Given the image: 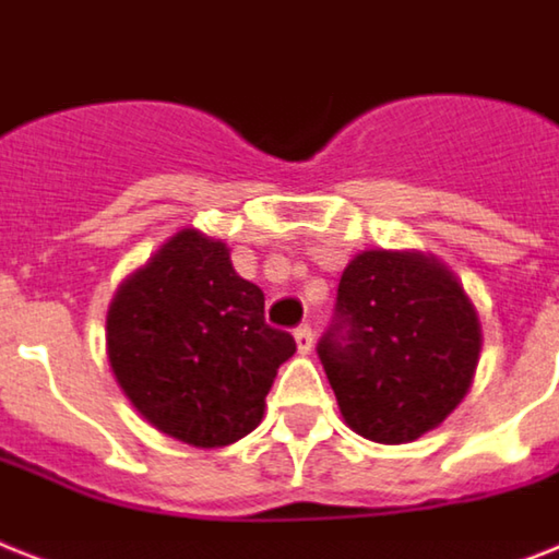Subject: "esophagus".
<instances>
[{"label":"esophagus","mask_w":559,"mask_h":559,"mask_svg":"<svg viewBox=\"0 0 559 559\" xmlns=\"http://www.w3.org/2000/svg\"><path fill=\"white\" fill-rule=\"evenodd\" d=\"M295 344H298V353H310L312 350V330L310 324H301L295 330Z\"/></svg>","instance_id":"1"}]
</instances>
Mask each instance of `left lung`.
I'll use <instances>...</instances> for the list:
<instances>
[{
    "label": "left lung",
    "mask_w": 559,
    "mask_h": 559,
    "mask_svg": "<svg viewBox=\"0 0 559 559\" xmlns=\"http://www.w3.org/2000/svg\"><path fill=\"white\" fill-rule=\"evenodd\" d=\"M319 358L338 411L358 437L419 439L460 405L483 330L453 272L421 252H361L338 281Z\"/></svg>",
    "instance_id": "left-lung-1"
}]
</instances>
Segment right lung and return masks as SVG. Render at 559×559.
Here are the masks:
<instances>
[{"label": "right lung", "mask_w": 559, "mask_h": 559, "mask_svg": "<svg viewBox=\"0 0 559 559\" xmlns=\"http://www.w3.org/2000/svg\"><path fill=\"white\" fill-rule=\"evenodd\" d=\"M117 384L154 428L224 448L261 425L295 338L264 321V293L198 229L163 243L117 287L106 316Z\"/></svg>", "instance_id": "1"}]
</instances>
